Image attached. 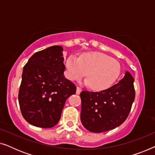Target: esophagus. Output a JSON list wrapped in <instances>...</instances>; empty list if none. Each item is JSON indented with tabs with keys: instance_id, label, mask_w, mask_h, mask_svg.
Wrapping results in <instances>:
<instances>
[{
	"instance_id": "34e87169",
	"label": "esophagus",
	"mask_w": 155,
	"mask_h": 155,
	"mask_svg": "<svg viewBox=\"0 0 155 155\" xmlns=\"http://www.w3.org/2000/svg\"><path fill=\"white\" fill-rule=\"evenodd\" d=\"M82 91V88L80 87H77V90H76V93H77L78 94H80V92H81Z\"/></svg>"
}]
</instances>
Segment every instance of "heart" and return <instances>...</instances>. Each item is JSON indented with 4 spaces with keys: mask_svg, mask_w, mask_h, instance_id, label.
Returning <instances> with one entry per match:
<instances>
[{
    "mask_svg": "<svg viewBox=\"0 0 155 155\" xmlns=\"http://www.w3.org/2000/svg\"><path fill=\"white\" fill-rule=\"evenodd\" d=\"M67 77L79 80L87 73L86 82L93 90H104L119 76L120 63L107 55L98 52L87 53L80 58L71 56L66 61Z\"/></svg>",
    "mask_w": 155,
    "mask_h": 155,
    "instance_id": "obj_1",
    "label": "heart"
}]
</instances>
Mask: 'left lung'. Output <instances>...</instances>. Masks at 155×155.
Returning a JSON list of instances; mask_svg holds the SVG:
<instances>
[{
  "instance_id": "obj_1",
  "label": "left lung",
  "mask_w": 155,
  "mask_h": 155,
  "mask_svg": "<svg viewBox=\"0 0 155 155\" xmlns=\"http://www.w3.org/2000/svg\"><path fill=\"white\" fill-rule=\"evenodd\" d=\"M134 79L128 72L111 87L99 92L82 91L80 118L87 130L102 133L121 125L135 100Z\"/></svg>"
}]
</instances>
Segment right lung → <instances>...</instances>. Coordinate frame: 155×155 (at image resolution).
I'll return each instance as SVG.
<instances>
[{
    "label": "right lung",
    "mask_w": 155,
    "mask_h": 155,
    "mask_svg": "<svg viewBox=\"0 0 155 155\" xmlns=\"http://www.w3.org/2000/svg\"><path fill=\"white\" fill-rule=\"evenodd\" d=\"M63 48L50 46L36 52L23 68L18 100L25 120L39 128H51L61 118L65 101L76 86L64 77Z\"/></svg>",
    "instance_id": "obj_1"
}]
</instances>
